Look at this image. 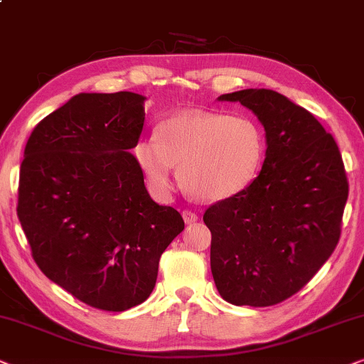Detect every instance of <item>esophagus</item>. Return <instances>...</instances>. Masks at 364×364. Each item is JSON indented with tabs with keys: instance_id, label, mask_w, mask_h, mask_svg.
Returning <instances> with one entry per match:
<instances>
[{
	"instance_id": "obj_1",
	"label": "esophagus",
	"mask_w": 364,
	"mask_h": 364,
	"mask_svg": "<svg viewBox=\"0 0 364 364\" xmlns=\"http://www.w3.org/2000/svg\"><path fill=\"white\" fill-rule=\"evenodd\" d=\"M183 220H185V223H188V225H190V223L198 221V215H196L195 211H191V210H185V211H183Z\"/></svg>"
}]
</instances>
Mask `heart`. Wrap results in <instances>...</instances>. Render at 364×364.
<instances>
[{
	"mask_svg": "<svg viewBox=\"0 0 364 364\" xmlns=\"http://www.w3.org/2000/svg\"><path fill=\"white\" fill-rule=\"evenodd\" d=\"M264 149L263 129L248 116L185 111L164 119L156 139H141L134 154L154 190H171L173 166H179L188 193L220 201L251 185Z\"/></svg>",
	"mask_w": 364,
	"mask_h": 364,
	"instance_id": "1",
	"label": "heart"
}]
</instances>
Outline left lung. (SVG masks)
Wrapping results in <instances>:
<instances>
[{"label": "left lung", "instance_id": "1", "mask_svg": "<svg viewBox=\"0 0 364 364\" xmlns=\"http://www.w3.org/2000/svg\"><path fill=\"white\" fill-rule=\"evenodd\" d=\"M218 100L253 111L268 148L253 183L205 211L211 273L225 301L273 306L296 294L336 248L348 200L345 164L331 134L287 96L251 88Z\"/></svg>", "mask_w": 364, "mask_h": 364}]
</instances>
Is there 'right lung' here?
Returning a JSON list of instances; mask_svg holds the SVG:
<instances>
[{"instance_id":"1","label":"right lung","mask_w":364,"mask_h":364,"mask_svg":"<svg viewBox=\"0 0 364 364\" xmlns=\"http://www.w3.org/2000/svg\"><path fill=\"white\" fill-rule=\"evenodd\" d=\"M144 96L80 93L35 126L19 169L18 218L38 268L90 306L124 311L156 284L163 251L185 230L151 200L129 153Z\"/></svg>"}]
</instances>
